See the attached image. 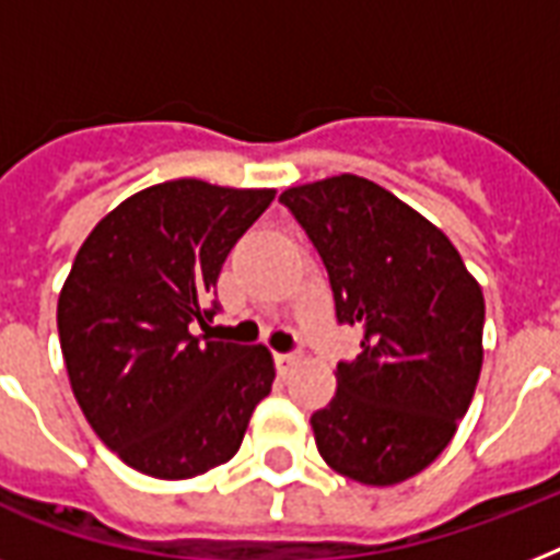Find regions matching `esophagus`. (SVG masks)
Segmentation results:
<instances>
[{"instance_id":"obj_1","label":"esophagus","mask_w":560,"mask_h":560,"mask_svg":"<svg viewBox=\"0 0 560 560\" xmlns=\"http://www.w3.org/2000/svg\"><path fill=\"white\" fill-rule=\"evenodd\" d=\"M272 360H276V369H279L281 374H288V369L296 363V354H281V351H276V354H272Z\"/></svg>"}]
</instances>
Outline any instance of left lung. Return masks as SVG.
I'll return each mask as SVG.
<instances>
[{"mask_svg":"<svg viewBox=\"0 0 560 560\" xmlns=\"http://www.w3.org/2000/svg\"><path fill=\"white\" fill-rule=\"evenodd\" d=\"M331 281L337 323L363 331L337 395L311 416L319 456L363 486L416 477L451 444L482 369L486 299L462 255L407 202L354 174L288 188Z\"/></svg>","mask_w":560,"mask_h":560,"instance_id":"obj_1","label":"left lung"}]
</instances>
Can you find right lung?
I'll return each instance as SVG.
<instances>
[{
	"mask_svg": "<svg viewBox=\"0 0 560 560\" xmlns=\"http://www.w3.org/2000/svg\"><path fill=\"white\" fill-rule=\"evenodd\" d=\"M272 197L171 179L127 197L74 255L57 299L66 372L92 430L133 470L218 468L270 395V351L194 337V325L218 314L220 267Z\"/></svg>",
	"mask_w": 560,
	"mask_h": 560,
	"instance_id": "obj_1",
	"label": "right lung"
}]
</instances>
